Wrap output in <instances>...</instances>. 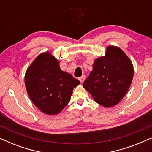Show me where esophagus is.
Returning <instances> with one entry per match:
<instances>
[{"label": "esophagus", "instance_id": "esophagus-1", "mask_svg": "<svg viewBox=\"0 0 152 152\" xmlns=\"http://www.w3.org/2000/svg\"><path fill=\"white\" fill-rule=\"evenodd\" d=\"M85 78H86V76L82 75V77H79V80H80L82 83H83L84 82V81L85 80Z\"/></svg>", "mask_w": 152, "mask_h": 152}]
</instances>
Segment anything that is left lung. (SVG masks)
<instances>
[{"mask_svg":"<svg viewBox=\"0 0 152 152\" xmlns=\"http://www.w3.org/2000/svg\"><path fill=\"white\" fill-rule=\"evenodd\" d=\"M133 77L134 67L126 54L119 48L109 46L105 55L94 61L83 86L97 103L111 107L126 95Z\"/></svg>","mask_w":152,"mask_h":152,"instance_id":"left-lung-1","label":"left lung"}]
</instances>
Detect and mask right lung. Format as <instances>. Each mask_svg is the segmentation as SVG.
<instances>
[{
  "label": "right lung",
  "instance_id": "right-lung-1",
  "mask_svg": "<svg viewBox=\"0 0 152 152\" xmlns=\"http://www.w3.org/2000/svg\"><path fill=\"white\" fill-rule=\"evenodd\" d=\"M25 84L35 106L45 114L56 115L68 104L80 82L60 69L59 61L51 54L43 53L27 69Z\"/></svg>",
  "mask_w": 152,
  "mask_h": 152
}]
</instances>
